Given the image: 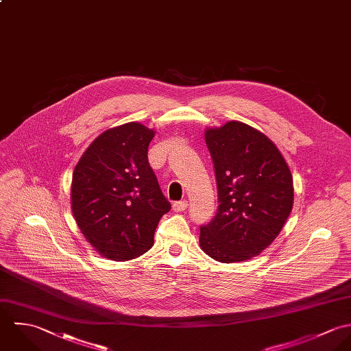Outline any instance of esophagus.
<instances>
[{"instance_id": "obj_1", "label": "esophagus", "mask_w": 351, "mask_h": 351, "mask_svg": "<svg viewBox=\"0 0 351 351\" xmlns=\"http://www.w3.org/2000/svg\"><path fill=\"white\" fill-rule=\"evenodd\" d=\"M187 206H189V202L186 201V199H183V201H178V202H173V205H172V209L175 211H183L187 209Z\"/></svg>"}]
</instances>
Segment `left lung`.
<instances>
[{
  "label": "left lung",
  "mask_w": 351,
  "mask_h": 351,
  "mask_svg": "<svg viewBox=\"0 0 351 351\" xmlns=\"http://www.w3.org/2000/svg\"><path fill=\"white\" fill-rule=\"evenodd\" d=\"M205 141L219 205L201 226V248L221 263L248 261L276 240L291 211V172L276 143L243 122L208 129Z\"/></svg>",
  "instance_id": "left-lung-1"
}]
</instances>
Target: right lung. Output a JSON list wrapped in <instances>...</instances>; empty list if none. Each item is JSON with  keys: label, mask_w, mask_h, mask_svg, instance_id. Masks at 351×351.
<instances>
[{"label": "right lung", "mask_w": 351, "mask_h": 351, "mask_svg": "<svg viewBox=\"0 0 351 351\" xmlns=\"http://www.w3.org/2000/svg\"><path fill=\"white\" fill-rule=\"evenodd\" d=\"M153 137L138 122L108 129L74 168V219L86 241L111 261H130L150 250L160 218L171 210L147 161Z\"/></svg>", "instance_id": "obj_1"}]
</instances>
